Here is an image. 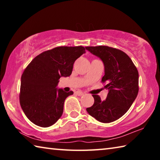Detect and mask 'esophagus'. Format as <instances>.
Here are the masks:
<instances>
[{"label":"esophagus","instance_id":"1","mask_svg":"<svg viewBox=\"0 0 160 160\" xmlns=\"http://www.w3.org/2000/svg\"><path fill=\"white\" fill-rule=\"evenodd\" d=\"M75 93H76V94H77V95H78V96H82V95H83V94H84V93L82 92H81V91H77Z\"/></svg>","mask_w":160,"mask_h":160}]
</instances>
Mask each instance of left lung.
<instances>
[{"label":"left lung","mask_w":160,"mask_h":160,"mask_svg":"<svg viewBox=\"0 0 160 160\" xmlns=\"http://www.w3.org/2000/svg\"><path fill=\"white\" fill-rule=\"evenodd\" d=\"M102 59L104 75L102 82L109 90L107 99L93 94L94 104L87 112L102 123H110L123 116L138 93V71L129 56L117 48L98 46L85 47Z\"/></svg>","instance_id":"8db88e82"}]
</instances>
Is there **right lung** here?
<instances>
[{
    "instance_id": "1",
    "label": "right lung",
    "mask_w": 160,
    "mask_h": 160,
    "mask_svg": "<svg viewBox=\"0 0 160 160\" xmlns=\"http://www.w3.org/2000/svg\"><path fill=\"white\" fill-rule=\"evenodd\" d=\"M85 47H58L44 51L27 66L21 77L20 103L27 117L40 127L52 126L63 112L65 99L73 94L57 89L61 76L72 73Z\"/></svg>"
}]
</instances>
